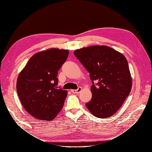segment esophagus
Wrapping results in <instances>:
<instances>
[{
    "label": "esophagus",
    "instance_id": "esophagus-1",
    "mask_svg": "<svg viewBox=\"0 0 152 152\" xmlns=\"http://www.w3.org/2000/svg\"><path fill=\"white\" fill-rule=\"evenodd\" d=\"M81 91H82V87H79V88H78L77 89H72V90H71V92H72V93L77 94V93H79Z\"/></svg>",
    "mask_w": 152,
    "mask_h": 152
}]
</instances>
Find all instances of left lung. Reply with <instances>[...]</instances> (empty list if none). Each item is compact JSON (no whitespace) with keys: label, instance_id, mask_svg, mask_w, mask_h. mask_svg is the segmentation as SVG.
Segmentation results:
<instances>
[{"label":"left lung","instance_id":"left-lung-1","mask_svg":"<svg viewBox=\"0 0 152 152\" xmlns=\"http://www.w3.org/2000/svg\"><path fill=\"white\" fill-rule=\"evenodd\" d=\"M93 82V97L86 104L96 117L112 116L121 107L132 88V77L126 57L107 45H93L74 51ZM94 81L96 82L94 85Z\"/></svg>","mask_w":152,"mask_h":152}]
</instances>
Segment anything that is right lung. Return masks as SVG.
<instances>
[{
    "label": "right lung",
    "mask_w": 152,
    "mask_h": 152,
    "mask_svg": "<svg viewBox=\"0 0 152 152\" xmlns=\"http://www.w3.org/2000/svg\"><path fill=\"white\" fill-rule=\"evenodd\" d=\"M68 54V50L57 48L35 53L18 75V96L34 117L50 121L61 110L68 91L58 89L57 75Z\"/></svg>",
    "instance_id": "obj_1"
}]
</instances>
